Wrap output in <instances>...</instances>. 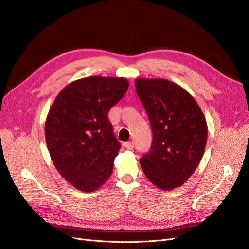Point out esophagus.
Masks as SVG:
<instances>
[{
  "label": "esophagus",
  "mask_w": 249,
  "mask_h": 249,
  "mask_svg": "<svg viewBox=\"0 0 249 249\" xmlns=\"http://www.w3.org/2000/svg\"><path fill=\"white\" fill-rule=\"evenodd\" d=\"M124 146L126 148V149H130L132 150L134 148V143L132 141H128V142H124Z\"/></svg>",
  "instance_id": "34e87169"
}]
</instances>
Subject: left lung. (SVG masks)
<instances>
[{
	"label": "left lung",
	"mask_w": 249,
	"mask_h": 249,
	"mask_svg": "<svg viewBox=\"0 0 249 249\" xmlns=\"http://www.w3.org/2000/svg\"><path fill=\"white\" fill-rule=\"evenodd\" d=\"M135 85L152 130L150 150L140 165L152 184L171 191L200 164L207 143L206 119L191 93L174 82L138 78Z\"/></svg>",
	"instance_id": "obj_1"
}]
</instances>
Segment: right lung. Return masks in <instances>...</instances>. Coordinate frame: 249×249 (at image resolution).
<instances>
[{
  "mask_svg": "<svg viewBox=\"0 0 249 249\" xmlns=\"http://www.w3.org/2000/svg\"><path fill=\"white\" fill-rule=\"evenodd\" d=\"M127 89L122 77L90 76L68 84L51 105L48 151L58 173L77 190L97 191L111 176L121 144L108 112Z\"/></svg>",
  "mask_w": 249,
  "mask_h": 249,
  "instance_id": "right-lung-1",
  "label": "right lung"
}]
</instances>
